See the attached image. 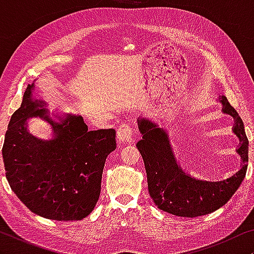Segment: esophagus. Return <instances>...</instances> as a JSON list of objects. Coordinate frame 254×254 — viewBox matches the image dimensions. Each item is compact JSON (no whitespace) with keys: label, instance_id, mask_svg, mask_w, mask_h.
Segmentation results:
<instances>
[{"label":"esophagus","instance_id":"1","mask_svg":"<svg viewBox=\"0 0 254 254\" xmlns=\"http://www.w3.org/2000/svg\"><path fill=\"white\" fill-rule=\"evenodd\" d=\"M133 135H134V130L131 128L130 125L125 124L121 125V126L118 128L117 131V136L119 142H125V143H130L133 141Z\"/></svg>","mask_w":254,"mask_h":254}]
</instances>
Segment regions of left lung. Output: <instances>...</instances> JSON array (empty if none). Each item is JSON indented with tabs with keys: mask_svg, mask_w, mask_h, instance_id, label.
Here are the masks:
<instances>
[{
	"mask_svg": "<svg viewBox=\"0 0 254 254\" xmlns=\"http://www.w3.org/2000/svg\"><path fill=\"white\" fill-rule=\"evenodd\" d=\"M220 102L223 104V112L235 118L234 133L241 141L237 152L243 159L242 169L221 182L196 180L186 175L176 161L166 131L151 121L138 120L142 140L136 147L144 162L149 194L159 209L182 217L210 214L224 206L244 180L249 163V140L244 123L227 97L222 96Z\"/></svg>",
	"mask_w": 254,
	"mask_h": 254,
	"instance_id": "1",
	"label": "left lung"
}]
</instances>
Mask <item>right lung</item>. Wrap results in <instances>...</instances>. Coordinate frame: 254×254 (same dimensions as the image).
Instances as JSON below:
<instances>
[{
  "instance_id": "1",
  "label": "right lung",
  "mask_w": 254,
  "mask_h": 254,
  "mask_svg": "<svg viewBox=\"0 0 254 254\" xmlns=\"http://www.w3.org/2000/svg\"><path fill=\"white\" fill-rule=\"evenodd\" d=\"M33 84L11 116L2 148L5 177L13 193L34 214L55 221H79L95 208L106 157L116 150V130H88L82 117L68 114L61 124L32 100ZM40 116L55 129L43 141L26 130V120Z\"/></svg>"
}]
</instances>
